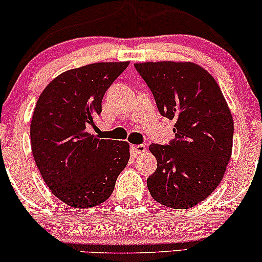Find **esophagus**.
<instances>
[{"instance_id":"34e87169","label":"esophagus","mask_w":262,"mask_h":262,"mask_svg":"<svg viewBox=\"0 0 262 262\" xmlns=\"http://www.w3.org/2000/svg\"><path fill=\"white\" fill-rule=\"evenodd\" d=\"M130 149L134 154H143V152L146 151V145H143V144H140V145H132Z\"/></svg>"}]
</instances>
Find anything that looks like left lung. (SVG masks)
Segmentation results:
<instances>
[{
	"label": "left lung",
	"mask_w": 262,
	"mask_h": 262,
	"mask_svg": "<svg viewBox=\"0 0 262 262\" xmlns=\"http://www.w3.org/2000/svg\"><path fill=\"white\" fill-rule=\"evenodd\" d=\"M154 95L161 116L175 119V139L151 144L158 169L148 188L173 209L197 206L218 187L233 149L234 122L217 81L193 62L134 64Z\"/></svg>",
	"instance_id": "left-lung-1"
}]
</instances>
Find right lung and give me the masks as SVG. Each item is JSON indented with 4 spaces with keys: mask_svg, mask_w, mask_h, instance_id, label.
Instances as JSON below:
<instances>
[{
    "mask_svg": "<svg viewBox=\"0 0 262 262\" xmlns=\"http://www.w3.org/2000/svg\"><path fill=\"white\" fill-rule=\"evenodd\" d=\"M128 65L95 62L65 71L35 104L31 123L35 164L54 196L74 208L107 201L130 158L127 141L98 139L87 132L102 112L108 87Z\"/></svg>",
    "mask_w": 262,
    "mask_h": 262,
    "instance_id": "1",
    "label": "right lung"
}]
</instances>
